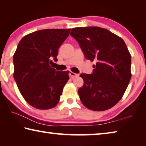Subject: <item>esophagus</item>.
I'll list each match as a JSON object with an SVG mask.
<instances>
[{
  "label": "esophagus",
  "instance_id": "34e87169",
  "mask_svg": "<svg viewBox=\"0 0 146 146\" xmlns=\"http://www.w3.org/2000/svg\"><path fill=\"white\" fill-rule=\"evenodd\" d=\"M69 75H70V77L71 79H73L74 78H75V77H76V76H78V74L73 73V72H72V71H70V73H69Z\"/></svg>",
  "mask_w": 146,
  "mask_h": 146
}]
</instances>
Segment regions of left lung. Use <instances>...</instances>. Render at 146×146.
<instances>
[{
	"instance_id": "1",
	"label": "left lung",
	"mask_w": 146,
	"mask_h": 146,
	"mask_svg": "<svg viewBox=\"0 0 146 146\" xmlns=\"http://www.w3.org/2000/svg\"><path fill=\"white\" fill-rule=\"evenodd\" d=\"M70 35L85 58L96 62L92 73L80 75L84 80L78 90L81 102L93 111L110 109L122 98L131 77V57L124 41L99 27L75 28Z\"/></svg>"
}]
</instances>
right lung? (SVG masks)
I'll return each instance as SVG.
<instances>
[{
  "instance_id": "1",
  "label": "right lung",
  "mask_w": 146,
  "mask_h": 146,
  "mask_svg": "<svg viewBox=\"0 0 146 146\" xmlns=\"http://www.w3.org/2000/svg\"><path fill=\"white\" fill-rule=\"evenodd\" d=\"M70 29H48L24 36L13 55L15 80L24 99L39 110L57 104L69 71H58L50 64L56 60L58 48L68 38Z\"/></svg>"
}]
</instances>
